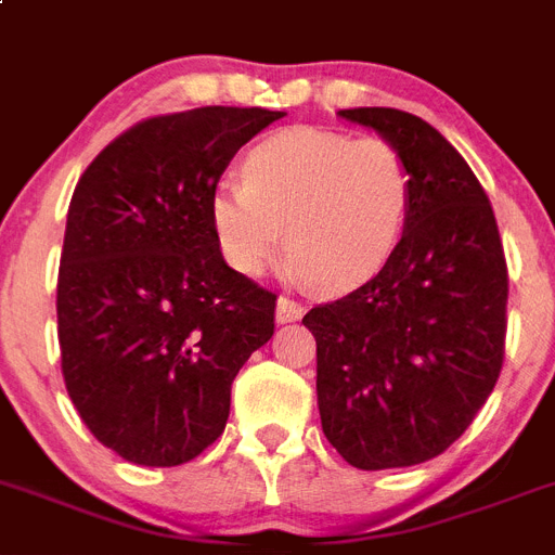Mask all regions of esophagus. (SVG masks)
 Here are the masks:
<instances>
[{"instance_id":"34e87169","label":"esophagus","mask_w":555,"mask_h":555,"mask_svg":"<svg viewBox=\"0 0 555 555\" xmlns=\"http://www.w3.org/2000/svg\"><path fill=\"white\" fill-rule=\"evenodd\" d=\"M301 315H305V307L298 305V301H293L291 296H279V301H276L279 324H293V321H298Z\"/></svg>"}]
</instances>
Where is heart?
Returning <instances> with one entry per match:
<instances>
[{"mask_svg":"<svg viewBox=\"0 0 555 555\" xmlns=\"http://www.w3.org/2000/svg\"><path fill=\"white\" fill-rule=\"evenodd\" d=\"M413 172L397 144L321 128H284L245 153L240 181L209 197L211 231L245 276L282 250L326 293L369 282L391 259L411 218Z\"/></svg>","mask_w":555,"mask_h":555,"instance_id":"b5f03b06","label":"heart"}]
</instances>
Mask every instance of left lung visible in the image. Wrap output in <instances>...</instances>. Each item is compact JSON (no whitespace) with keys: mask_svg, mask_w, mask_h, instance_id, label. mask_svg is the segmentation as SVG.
I'll list each match as a JSON object with an SVG mask.
<instances>
[{"mask_svg":"<svg viewBox=\"0 0 555 555\" xmlns=\"http://www.w3.org/2000/svg\"><path fill=\"white\" fill-rule=\"evenodd\" d=\"M337 114L397 144L413 204L383 271L305 315L321 427L358 469L424 464L464 436L498 385L508 324L503 240L480 181L433 125L397 108Z\"/></svg>","mask_w":555,"mask_h":555,"instance_id":"left-lung-1","label":"left lung"}]
</instances>
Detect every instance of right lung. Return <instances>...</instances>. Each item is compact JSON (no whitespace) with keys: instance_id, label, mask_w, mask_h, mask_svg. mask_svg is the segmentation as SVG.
Instances as JSON below:
<instances>
[{"instance_id":"right-lung-1","label":"right lung","mask_w":555,"mask_h":555,"mask_svg":"<svg viewBox=\"0 0 555 555\" xmlns=\"http://www.w3.org/2000/svg\"><path fill=\"white\" fill-rule=\"evenodd\" d=\"M282 111L151 117L86 167L66 215L57 344L66 391L100 444L178 466L225 430L231 383L271 340L276 293L229 268L209 197Z\"/></svg>"}]
</instances>
